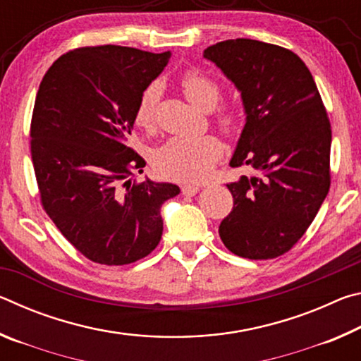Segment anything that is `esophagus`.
<instances>
[{
  "mask_svg": "<svg viewBox=\"0 0 361 361\" xmlns=\"http://www.w3.org/2000/svg\"><path fill=\"white\" fill-rule=\"evenodd\" d=\"M199 189H200L199 185H185L181 188V192L185 195H195L199 192Z\"/></svg>",
  "mask_w": 361,
  "mask_h": 361,
  "instance_id": "esophagus-1",
  "label": "esophagus"
}]
</instances>
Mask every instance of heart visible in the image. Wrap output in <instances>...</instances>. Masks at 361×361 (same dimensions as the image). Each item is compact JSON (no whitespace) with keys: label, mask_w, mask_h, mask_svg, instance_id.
I'll return each mask as SVG.
<instances>
[{"label":"heart","mask_w":361,"mask_h":361,"mask_svg":"<svg viewBox=\"0 0 361 361\" xmlns=\"http://www.w3.org/2000/svg\"><path fill=\"white\" fill-rule=\"evenodd\" d=\"M181 89L186 99L204 111H212L219 102V85L202 73L191 70L183 75ZM159 99H161V84L151 82L140 94L135 106V122L143 129L154 126V114ZM218 126L224 133H232L237 129V118L231 111H223L218 116ZM223 154V145L216 137L204 135L199 138H170L169 142L154 151L152 167L164 178L197 183L202 181L212 172V167Z\"/></svg>","instance_id":"heart-1"}]
</instances>
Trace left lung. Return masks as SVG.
<instances>
[{
	"mask_svg": "<svg viewBox=\"0 0 361 361\" xmlns=\"http://www.w3.org/2000/svg\"><path fill=\"white\" fill-rule=\"evenodd\" d=\"M240 92L243 126L231 167L256 175L229 183L232 212L219 224L226 248L271 259L301 239L329 189L331 127L312 75L295 52L237 38L204 51Z\"/></svg>",
	"mask_w": 361,
	"mask_h": 361,
	"instance_id": "left-lung-1",
	"label": "left lung"
}]
</instances>
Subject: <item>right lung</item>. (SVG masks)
<instances>
[{
  "instance_id": "add662e5",
  "label": "right lung",
  "mask_w": 361,
  "mask_h": 361,
  "mask_svg": "<svg viewBox=\"0 0 361 361\" xmlns=\"http://www.w3.org/2000/svg\"><path fill=\"white\" fill-rule=\"evenodd\" d=\"M172 52L97 46L63 54L42 78L32 119L41 202L85 258L106 266L148 256L162 237L172 183L132 181L145 159L129 148L140 94Z\"/></svg>"
}]
</instances>
